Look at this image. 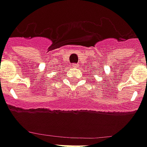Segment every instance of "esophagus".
Segmentation results:
<instances>
[{
	"label": "esophagus",
	"instance_id": "obj_1",
	"mask_svg": "<svg viewBox=\"0 0 147 147\" xmlns=\"http://www.w3.org/2000/svg\"><path fill=\"white\" fill-rule=\"evenodd\" d=\"M71 67H72L73 68H77L79 67V65L77 63H72L71 64Z\"/></svg>",
	"mask_w": 147,
	"mask_h": 147
}]
</instances>
